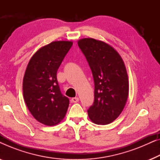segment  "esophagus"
<instances>
[{
	"label": "esophagus",
	"instance_id": "34e87169",
	"mask_svg": "<svg viewBox=\"0 0 160 160\" xmlns=\"http://www.w3.org/2000/svg\"><path fill=\"white\" fill-rule=\"evenodd\" d=\"M78 98H77V97H76V98H73L71 99V102H78Z\"/></svg>",
	"mask_w": 160,
	"mask_h": 160
}]
</instances>
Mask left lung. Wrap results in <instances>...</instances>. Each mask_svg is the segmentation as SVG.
Wrapping results in <instances>:
<instances>
[{
  "instance_id": "8db88e82",
  "label": "left lung",
  "mask_w": 160,
  "mask_h": 160,
  "mask_svg": "<svg viewBox=\"0 0 160 160\" xmlns=\"http://www.w3.org/2000/svg\"><path fill=\"white\" fill-rule=\"evenodd\" d=\"M78 45L92 73L95 99L87 112L91 121L108 124L123 111L129 93L128 76L119 54L108 43L87 38Z\"/></svg>"
}]
</instances>
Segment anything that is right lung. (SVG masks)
Returning a JSON list of instances; mask_svg holds the SVG:
<instances>
[{"instance_id":"right-lung-1","label":"right lung","mask_w":160,"mask_h":160,"mask_svg":"<svg viewBox=\"0 0 160 160\" xmlns=\"http://www.w3.org/2000/svg\"><path fill=\"white\" fill-rule=\"evenodd\" d=\"M73 45L72 41H53L39 49L30 59L23 78L24 100L37 121L54 126L62 121L69 99L61 93L57 72Z\"/></svg>"}]
</instances>
